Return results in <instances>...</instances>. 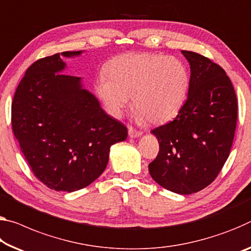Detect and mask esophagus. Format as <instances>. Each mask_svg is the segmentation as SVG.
<instances>
[{
  "instance_id": "obj_1",
  "label": "esophagus",
  "mask_w": 251,
  "mask_h": 251,
  "mask_svg": "<svg viewBox=\"0 0 251 251\" xmlns=\"http://www.w3.org/2000/svg\"><path fill=\"white\" fill-rule=\"evenodd\" d=\"M142 134H143L142 130L135 129L134 127H132V126L128 127V135H129V137H138V136H141Z\"/></svg>"
}]
</instances>
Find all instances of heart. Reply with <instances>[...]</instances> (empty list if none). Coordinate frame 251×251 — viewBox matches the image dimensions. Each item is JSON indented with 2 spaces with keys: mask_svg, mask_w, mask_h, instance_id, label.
I'll return each instance as SVG.
<instances>
[{
  "mask_svg": "<svg viewBox=\"0 0 251 251\" xmlns=\"http://www.w3.org/2000/svg\"><path fill=\"white\" fill-rule=\"evenodd\" d=\"M190 75L172 55L127 53L111 59L106 75L97 83V94L115 116H121L133 97L140 119L160 124L176 116L188 96Z\"/></svg>",
  "mask_w": 251,
  "mask_h": 251,
  "instance_id": "1",
  "label": "heart"
}]
</instances>
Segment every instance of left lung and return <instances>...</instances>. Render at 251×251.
Instances as JSON below:
<instances>
[{
	"label": "left lung",
	"mask_w": 251,
	"mask_h": 251,
	"mask_svg": "<svg viewBox=\"0 0 251 251\" xmlns=\"http://www.w3.org/2000/svg\"><path fill=\"white\" fill-rule=\"evenodd\" d=\"M191 67L188 98L176 117L152 129L160 151L149 164L153 180L166 190L191 194L216 180L230 154L238 102L220 66L182 50Z\"/></svg>",
	"instance_id": "1"
}]
</instances>
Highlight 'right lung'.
<instances>
[{
  "mask_svg": "<svg viewBox=\"0 0 251 251\" xmlns=\"http://www.w3.org/2000/svg\"><path fill=\"white\" fill-rule=\"evenodd\" d=\"M65 66L55 53L27 68L15 90L11 123L33 176L51 190L73 192L104 172L110 146L126 140L127 127L81 88L80 78L59 74Z\"/></svg>",
  "mask_w": 251,
  "mask_h": 251,
  "instance_id": "obj_1",
  "label": "right lung"
}]
</instances>
